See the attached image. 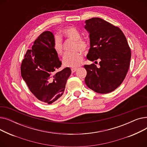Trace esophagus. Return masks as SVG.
Returning <instances> with one entry per match:
<instances>
[{"label":"esophagus","instance_id":"esophagus-1","mask_svg":"<svg viewBox=\"0 0 147 147\" xmlns=\"http://www.w3.org/2000/svg\"><path fill=\"white\" fill-rule=\"evenodd\" d=\"M71 70L72 73H74L75 71H76L77 70H78V68H72L71 69Z\"/></svg>","mask_w":147,"mask_h":147}]
</instances>
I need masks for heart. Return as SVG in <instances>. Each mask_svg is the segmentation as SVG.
I'll return each mask as SVG.
<instances>
[{"label":"heart","mask_w":147,"mask_h":147,"mask_svg":"<svg viewBox=\"0 0 147 147\" xmlns=\"http://www.w3.org/2000/svg\"><path fill=\"white\" fill-rule=\"evenodd\" d=\"M61 33L65 37L74 41V49L85 51L88 49L89 43L84 39L80 38V34L79 31L74 27H68L62 30ZM53 48L58 55L63 54V43L61 38L56 36L54 38ZM83 59V55L80 51L77 50L67 53L63 61L64 65L68 67H78L80 66Z\"/></svg>","instance_id":"1"}]
</instances>
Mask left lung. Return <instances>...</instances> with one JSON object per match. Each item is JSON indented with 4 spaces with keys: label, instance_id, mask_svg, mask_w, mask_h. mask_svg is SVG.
<instances>
[{
    "label": "left lung",
    "instance_id": "1",
    "mask_svg": "<svg viewBox=\"0 0 147 147\" xmlns=\"http://www.w3.org/2000/svg\"><path fill=\"white\" fill-rule=\"evenodd\" d=\"M89 34L90 49L86 56L94 61L99 59L100 67L94 64L84 65L88 87L99 94H108L124 80L131 58L130 49L122 31L100 18L85 21ZM96 62V61H95Z\"/></svg>",
    "mask_w": 147,
    "mask_h": 147
}]
</instances>
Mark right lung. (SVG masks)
Segmentation results:
<instances>
[{
    "mask_svg": "<svg viewBox=\"0 0 147 147\" xmlns=\"http://www.w3.org/2000/svg\"><path fill=\"white\" fill-rule=\"evenodd\" d=\"M54 36L43 32L28 49L21 66V76L30 90L40 101L51 104L58 99L65 88L71 73L69 67L55 72L61 65L53 48Z\"/></svg>",
    "mask_w": 147,
    "mask_h": 147,
    "instance_id": "add662e5",
    "label": "right lung"
}]
</instances>
